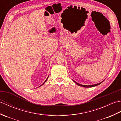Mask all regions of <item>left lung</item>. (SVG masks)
<instances>
[{"label": "left lung", "mask_w": 121, "mask_h": 121, "mask_svg": "<svg viewBox=\"0 0 121 121\" xmlns=\"http://www.w3.org/2000/svg\"><path fill=\"white\" fill-rule=\"evenodd\" d=\"M74 82H75V83H76V84L78 85V86H82V87H94V86H97V85H99V84H101L102 82H101V83H98V84H94V85H81V84H78V83H76V82H75V81H74Z\"/></svg>", "instance_id": "left-lung-1"}]
</instances>
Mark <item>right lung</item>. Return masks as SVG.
<instances>
[{
    "label": "right lung",
    "instance_id": "right-lung-1",
    "mask_svg": "<svg viewBox=\"0 0 121 121\" xmlns=\"http://www.w3.org/2000/svg\"><path fill=\"white\" fill-rule=\"evenodd\" d=\"M47 79H48V78H47V79H46V81H45V82H44V83H43V84H42V85H43V84H44V83H45V82H46V81H47ZM40 86H41V85H40Z\"/></svg>",
    "mask_w": 121,
    "mask_h": 121
}]
</instances>
